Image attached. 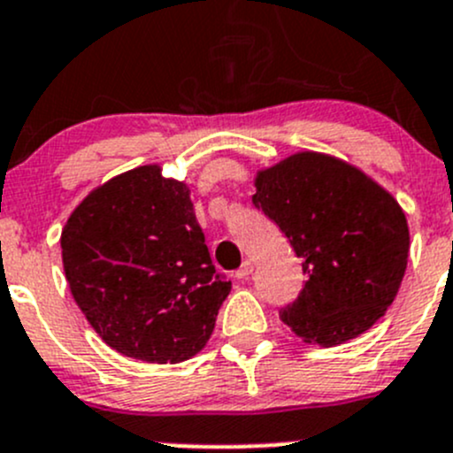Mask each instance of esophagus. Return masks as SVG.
<instances>
[{"mask_svg":"<svg viewBox=\"0 0 453 453\" xmlns=\"http://www.w3.org/2000/svg\"><path fill=\"white\" fill-rule=\"evenodd\" d=\"M252 270H254V263L252 261H243V265H241L239 270L234 272V276H236V279H248V276L252 274Z\"/></svg>","mask_w":453,"mask_h":453,"instance_id":"esophagus-1","label":"esophagus"}]
</instances>
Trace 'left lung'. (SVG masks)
<instances>
[{
	"label": "left lung",
	"mask_w": 453,
	"mask_h": 453,
	"mask_svg": "<svg viewBox=\"0 0 453 453\" xmlns=\"http://www.w3.org/2000/svg\"><path fill=\"white\" fill-rule=\"evenodd\" d=\"M252 203L289 239L307 276L279 316L305 343L341 345L396 298L410 257L398 201L354 165L296 152L257 174Z\"/></svg>",
	"instance_id": "obj_1"
}]
</instances>
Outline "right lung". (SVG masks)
<instances>
[{
    "label": "right lung",
    "instance_id": "right-lung-1",
    "mask_svg": "<svg viewBox=\"0 0 453 453\" xmlns=\"http://www.w3.org/2000/svg\"><path fill=\"white\" fill-rule=\"evenodd\" d=\"M61 258L104 343L146 363L201 352L232 289L214 270L190 190L159 165L95 188L61 230Z\"/></svg>",
    "mask_w": 453,
    "mask_h": 453
}]
</instances>
